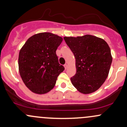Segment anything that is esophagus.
Listing matches in <instances>:
<instances>
[{"label":"esophagus","mask_w":127,"mask_h":127,"mask_svg":"<svg viewBox=\"0 0 127 127\" xmlns=\"http://www.w3.org/2000/svg\"><path fill=\"white\" fill-rule=\"evenodd\" d=\"M64 68H65V69H67V68L68 67V65L67 64H65L64 65Z\"/></svg>","instance_id":"1"}]
</instances>
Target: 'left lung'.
I'll use <instances>...</instances> for the list:
<instances>
[{"label":"left lung","mask_w":127,"mask_h":127,"mask_svg":"<svg viewBox=\"0 0 127 127\" xmlns=\"http://www.w3.org/2000/svg\"><path fill=\"white\" fill-rule=\"evenodd\" d=\"M64 40L75 58L76 72L70 78L79 92H95L105 82L112 62L111 51L106 41L91 35L64 37Z\"/></svg>","instance_id":"8db88e82"}]
</instances>
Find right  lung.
<instances>
[{
    "label": "right lung",
    "instance_id": "1",
    "mask_svg": "<svg viewBox=\"0 0 127 127\" xmlns=\"http://www.w3.org/2000/svg\"><path fill=\"white\" fill-rule=\"evenodd\" d=\"M63 38L50 32L35 34L20 49L19 69L23 83L37 94L49 92L64 67L60 64L56 51Z\"/></svg>",
    "mask_w": 127,
    "mask_h": 127
}]
</instances>
